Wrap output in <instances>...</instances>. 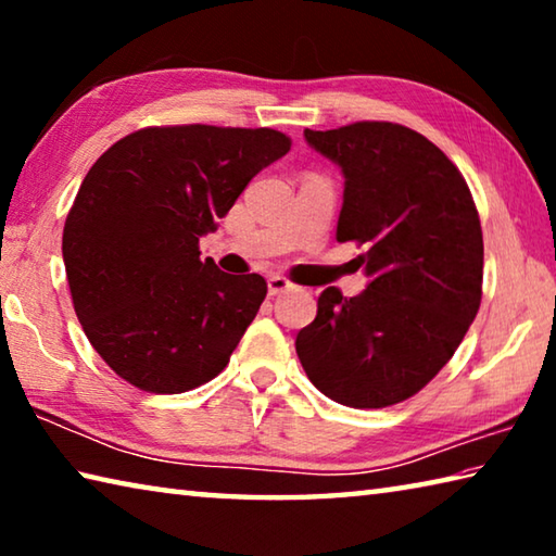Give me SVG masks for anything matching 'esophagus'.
<instances>
[{
    "label": "esophagus",
    "mask_w": 556,
    "mask_h": 556,
    "mask_svg": "<svg viewBox=\"0 0 556 556\" xmlns=\"http://www.w3.org/2000/svg\"><path fill=\"white\" fill-rule=\"evenodd\" d=\"M267 289H269V296H279V294H285V291L294 289V285H291V281H289L287 277L271 275V277L267 279Z\"/></svg>",
    "instance_id": "1"
}]
</instances>
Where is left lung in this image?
Segmentation results:
<instances>
[{"instance_id":"1","label":"left lung","mask_w":556,"mask_h":556,"mask_svg":"<svg viewBox=\"0 0 556 556\" xmlns=\"http://www.w3.org/2000/svg\"><path fill=\"white\" fill-rule=\"evenodd\" d=\"M341 166L336 240L365 244L368 287L318 296L296 355L326 397L380 409L417 394L444 368L481 306L483 232L468 186L427 137L392 122L304 129Z\"/></svg>"}]
</instances>
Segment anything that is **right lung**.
I'll use <instances>...</instances> for the list:
<instances>
[{
    "instance_id": "obj_1",
    "label": "right lung",
    "mask_w": 556,
    "mask_h": 556,
    "mask_svg": "<svg viewBox=\"0 0 556 556\" xmlns=\"http://www.w3.org/2000/svg\"><path fill=\"white\" fill-rule=\"evenodd\" d=\"M289 147L267 127H147L92 164L65 218L63 262L75 316L122 380L178 394L228 365L267 281L220 271L199 240Z\"/></svg>"
}]
</instances>
